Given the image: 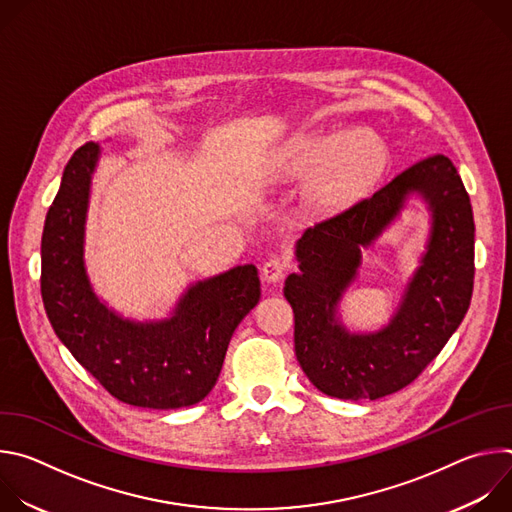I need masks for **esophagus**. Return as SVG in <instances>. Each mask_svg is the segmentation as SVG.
I'll return each mask as SVG.
<instances>
[{
    "label": "esophagus",
    "instance_id": "esophagus-1",
    "mask_svg": "<svg viewBox=\"0 0 512 512\" xmlns=\"http://www.w3.org/2000/svg\"><path fill=\"white\" fill-rule=\"evenodd\" d=\"M285 261L281 259V257H269L265 263H263V267H261V277L267 281V283H277L281 277H283V273H285Z\"/></svg>",
    "mask_w": 512,
    "mask_h": 512
}]
</instances>
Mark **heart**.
I'll return each instance as SVG.
<instances>
[{"label":"heart","mask_w":512,"mask_h":512,"mask_svg":"<svg viewBox=\"0 0 512 512\" xmlns=\"http://www.w3.org/2000/svg\"><path fill=\"white\" fill-rule=\"evenodd\" d=\"M289 166L298 174H324L316 200L328 210H340L367 194L385 168V152L360 129L316 131L291 139Z\"/></svg>","instance_id":"heart-1"}]
</instances>
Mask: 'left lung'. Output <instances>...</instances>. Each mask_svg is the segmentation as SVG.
Listing matches in <instances>:
<instances>
[{"label": "left lung", "mask_w": 512, "mask_h": 512, "mask_svg": "<svg viewBox=\"0 0 512 512\" xmlns=\"http://www.w3.org/2000/svg\"><path fill=\"white\" fill-rule=\"evenodd\" d=\"M419 195L432 216L430 237L389 325L350 333L337 316L357 274L361 251ZM298 273L283 296L294 308L296 356L324 395L379 399L407 387L440 354L464 320L474 287V216L470 196L446 156L401 172L373 196L308 229L296 243Z\"/></svg>", "instance_id": "1"}]
</instances>
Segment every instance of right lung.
Here are the masks:
<instances>
[{
  "label": "right lung",
  "mask_w": 512,
  "mask_h": 512,
  "mask_svg": "<svg viewBox=\"0 0 512 512\" xmlns=\"http://www.w3.org/2000/svg\"><path fill=\"white\" fill-rule=\"evenodd\" d=\"M101 145L85 143L68 160L42 233L46 316L83 367L119 401L180 409L216 385L235 328L257 306L255 265L194 281L168 318L137 322L109 308L85 265V225Z\"/></svg>",
  "instance_id": "obj_1"
}]
</instances>
